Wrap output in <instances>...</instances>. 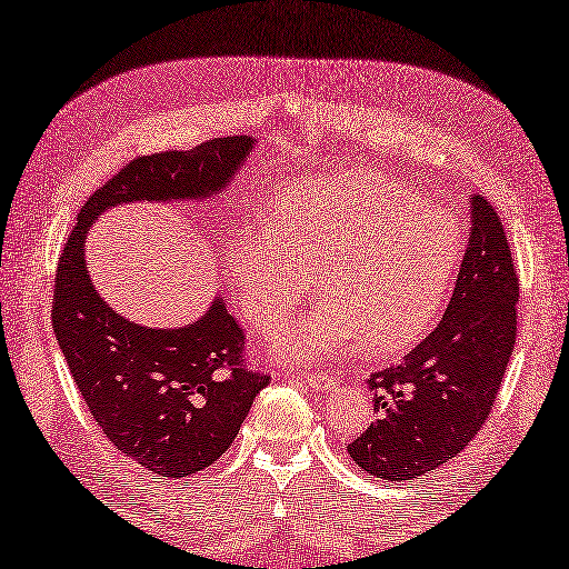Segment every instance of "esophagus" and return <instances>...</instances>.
Masks as SVG:
<instances>
[{
	"mask_svg": "<svg viewBox=\"0 0 569 569\" xmlns=\"http://www.w3.org/2000/svg\"><path fill=\"white\" fill-rule=\"evenodd\" d=\"M305 382L307 387H312V390H332L337 385V380L332 375H325V372H317V375H305Z\"/></svg>",
	"mask_w": 569,
	"mask_h": 569,
	"instance_id": "esophagus-1",
	"label": "esophagus"
}]
</instances>
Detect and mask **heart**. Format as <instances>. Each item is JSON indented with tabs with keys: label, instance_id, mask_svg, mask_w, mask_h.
<instances>
[{
	"label": "heart",
	"instance_id": "heart-1",
	"mask_svg": "<svg viewBox=\"0 0 569 569\" xmlns=\"http://www.w3.org/2000/svg\"><path fill=\"white\" fill-rule=\"evenodd\" d=\"M462 257L452 212L375 172L295 182L267 224L227 239L224 272L249 322L272 332L300 310L315 279L320 302L274 337L284 362H310L362 337L372 355L415 345L442 315Z\"/></svg>",
	"mask_w": 569,
	"mask_h": 569
}]
</instances>
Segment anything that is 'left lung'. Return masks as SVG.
<instances>
[{
	"label": "left lung",
	"mask_w": 569,
	"mask_h": 569,
	"mask_svg": "<svg viewBox=\"0 0 569 569\" xmlns=\"http://www.w3.org/2000/svg\"><path fill=\"white\" fill-rule=\"evenodd\" d=\"M470 212V242L440 325L402 365L367 380L377 420L347 452L382 480H412L460 455L482 430L510 362L520 279L495 207L475 194Z\"/></svg>",
	"instance_id": "1"
}]
</instances>
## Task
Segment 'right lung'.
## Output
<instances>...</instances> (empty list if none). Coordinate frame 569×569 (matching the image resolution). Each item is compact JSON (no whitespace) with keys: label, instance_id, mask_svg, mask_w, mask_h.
Instances as JSON below:
<instances>
[{"label":"right lung","instance_id":"right-lung-1","mask_svg":"<svg viewBox=\"0 0 569 569\" xmlns=\"http://www.w3.org/2000/svg\"><path fill=\"white\" fill-rule=\"evenodd\" d=\"M252 137H219L137 157L79 209L59 254L52 325L87 410L109 442L159 477H187L222 457L269 375L247 370L244 332L214 297L197 322L152 330L114 312L89 279L84 239L94 219L127 202H184L222 192Z\"/></svg>","mask_w":569,"mask_h":569}]
</instances>
